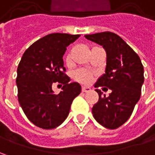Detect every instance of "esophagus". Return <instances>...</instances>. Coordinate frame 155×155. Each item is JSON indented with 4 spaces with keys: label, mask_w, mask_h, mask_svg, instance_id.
<instances>
[{
    "label": "esophagus",
    "mask_w": 155,
    "mask_h": 155,
    "mask_svg": "<svg viewBox=\"0 0 155 155\" xmlns=\"http://www.w3.org/2000/svg\"><path fill=\"white\" fill-rule=\"evenodd\" d=\"M90 91H91V88H90V87H82V91H83V92H89Z\"/></svg>",
    "instance_id": "obj_1"
}]
</instances>
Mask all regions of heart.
<instances>
[{"mask_svg":"<svg viewBox=\"0 0 155 155\" xmlns=\"http://www.w3.org/2000/svg\"><path fill=\"white\" fill-rule=\"evenodd\" d=\"M71 62V54H68L66 57V63ZM73 78L75 80H77L82 84H89L92 79V73L84 69H79L76 71L73 74Z\"/></svg>","mask_w":155,"mask_h":155,"instance_id":"obj_1","label":"heart"}]
</instances>
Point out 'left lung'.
<instances>
[{"instance_id": "1", "label": "left lung", "mask_w": 155, "mask_h": 155, "mask_svg": "<svg viewBox=\"0 0 155 155\" xmlns=\"http://www.w3.org/2000/svg\"><path fill=\"white\" fill-rule=\"evenodd\" d=\"M84 37L102 45L107 54L105 73L94 86L111 90L109 97L96 90L99 99L93 106V116L104 128L115 129L128 121L140 99L144 82L143 65L134 50L116 33L104 32Z\"/></svg>"}]
</instances>
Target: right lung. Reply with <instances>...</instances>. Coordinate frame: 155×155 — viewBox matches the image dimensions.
I'll return each mask as SVG.
<instances>
[{
	"mask_svg": "<svg viewBox=\"0 0 155 155\" xmlns=\"http://www.w3.org/2000/svg\"><path fill=\"white\" fill-rule=\"evenodd\" d=\"M79 36L48 34L30 45L21 58L16 78L18 99L29 121L39 128L59 126L68 116L73 99L80 94L78 83H69L63 61L66 47ZM56 81L64 85L58 95L51 88Z\"/></svg>",
	"mask_w": 155,
	"mask_h": 155,
	"instance_id": "1",
	"label": "right lung"
}]
</instances>
